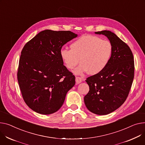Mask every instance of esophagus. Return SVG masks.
Segmentation results:
<instances>
[{
    "mask_svg": "<svg viewBox=\"0 0 145 145\" xmlns=\"http://www.w3.org/2000/svg\"><path fill=\"white\" fill-rule=\"evenodd\" d=\"M82 81H83V79L82 78H80V77H78V76L76 77V83L77 84L80 83Z\"/></svg>",
    "mask_w": 145,
    "mask_h": 145,
    "instance_id": "34e87169",
    "label": "esophagus"
}]
</instances>
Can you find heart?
I'll use <instances>...</instances> for the list:
<instances>
[{
    "mask_svg": "<svg viewBox=\"0 0 145 145\" xmlns=\"http://www.w3.org/2000/svg\"><path fill=\"white\" fill-rule=\"evenodd\" d=\"M70 48H62L59 55L65 67L71 71L80 62V65L74 71L78 74L101 72L109 64L113 54V46L110 41L93 35L78 38L71 44Z\"/></svg>",
    "mask_w": 145,
    "mask_h": 145,
    "instance_id": "b5f03b06",
    "label": "heart"
}]
</instances>
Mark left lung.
<instances>
[{
	"instance_id": "left-lung-1",
	"label": "left lung",
	"mask_w": 145,
	"mask_h": 145,
	"mask_svg": "<svg viewBox=\"0 0 145 145\" xmlns=\"http://www.w3.org/2000/svg\"><path fill=\"white\" fill-rule=\"evenodd\" d=\"M95 33L107 37L113 46L106 68L86 80L90 89L84 97L86 107L102 115L116 110L128 97L134 78V58L129 46L114 33L104 30Z\"/></svg>"
}]
</instances>
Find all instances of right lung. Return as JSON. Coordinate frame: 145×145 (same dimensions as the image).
I'll use <instances>...</instances> for the list:
<instances>
[{
  "label": "right lung",
  "instance_id": "right-lung-1",
  "mask_svg": "<svg viewBox=\"0 0 145 145\" xmlns=\"http://www.w3.org/2000/svg\"><path fill=\"white\" fill-rule=\"evenodd\" d=\"M77 36L70 31L46 30L24 46L17 80L24 102L35 112L44 115L56 112L75 84V76L63 65L59 52Z\"/></svg>",
  "mask_w": 145,
  "mask_h": 145
}]
</instances>
